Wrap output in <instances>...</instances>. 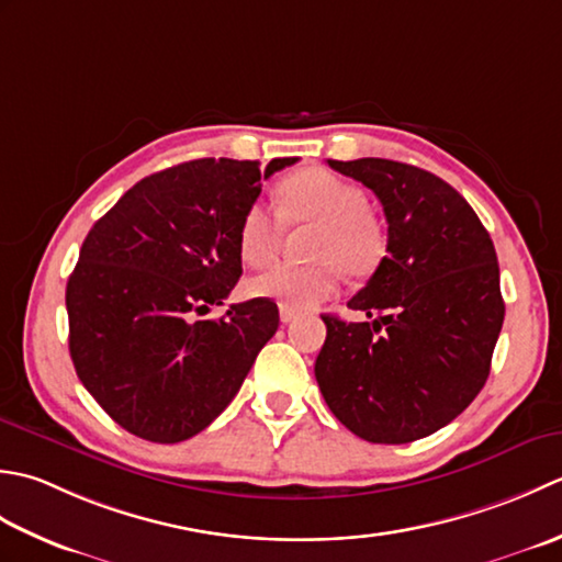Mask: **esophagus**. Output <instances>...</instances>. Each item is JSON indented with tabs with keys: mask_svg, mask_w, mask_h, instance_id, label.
<instances>
[{
	"mask_svg": "<svg viewBox=\"0 0 562 562\" xmlns=\"http://www.w3.org/2000/svg\"><path fill=\"white\" fill-rule=\"evenodd\" d=\"M281 323H285V325H289V323H293V319H295V311H289V307H281Z\"/></svg>",
	"mask_w": 562,
	"mask_h": 562,
	"instance_id": "1",
	"label": "esophagus"
}]
</instances>
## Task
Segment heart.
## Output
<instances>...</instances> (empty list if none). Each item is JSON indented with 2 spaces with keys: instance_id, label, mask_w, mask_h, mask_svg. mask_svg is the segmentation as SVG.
I'll return each instance as SVG.
<instances>
[{
  "instance_id": "b5f03b06",
  "label": "heart",
  "mask_w": 562,
  "mask_h": 562,
  "mask_svg": "<svg viewBox=\"0 0 562 562\" xmlns=\"http://www.w3.org/2000/svg\"><path fill=\"white\" fill-rule=\"evenodd\" d=\"M280 217L265 201H255L239 217L237 251L247 265H265L279 251L283 221L289 225H317L311 243L313 265H273L249 281L257 297L289 311H307L339 291L345 271L369 277L378 267L385 237L369 213V196L353 181L315 167L289 177L279 189Z\"/></svg>"
}]
</instances>
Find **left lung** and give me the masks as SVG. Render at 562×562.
<instances>
[{"mask_svg":"<svg viewBox=\"0 0 562 562\" xmlns=\"http://www.w3.org/2000/svg\"><path fill=\"white\" fill-rule=\"evenodd\" d=\"M331 169L369 187L387 221V257L347 307L323 315L315 378L341 425L371 443H409L453 422L490 375L505 301L490 233L431 171L381 157Z\"/></svg>","mask_w":562,"mask_h":562,"instance_id":"1","label":"left lung"}]
</instances>
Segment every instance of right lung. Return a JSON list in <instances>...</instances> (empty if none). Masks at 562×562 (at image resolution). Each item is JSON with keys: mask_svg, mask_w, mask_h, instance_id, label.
<instances>
[{"mask_svg": "<svg viewBox=\"0 0 562 562\" xmlns=\"http://www.w3.org/2000/svg\"><path fill=\"white\" fill-rule=\"evenodd\" d=\"M267 169L251 159H191L137 181L91 227L65 291L70 357L106 415L145 441L196 437L231 405L277 335L267 297L196 319L243 277L239 217Z\"/></svg>", "mask_w": 562, "mask_h": 562, "instance_id": "add662e5", "label": "right lung"}]
</instances>
